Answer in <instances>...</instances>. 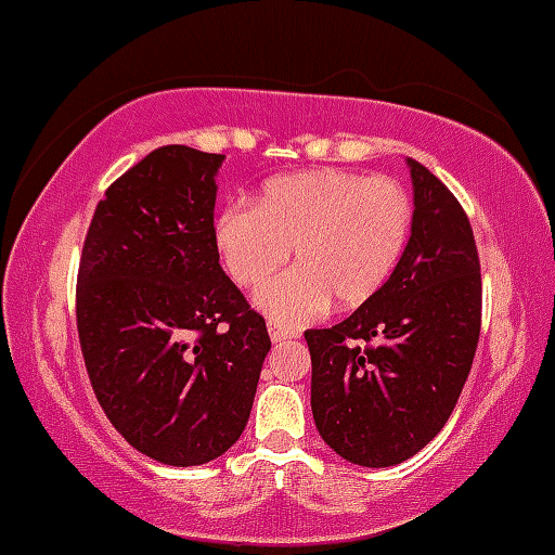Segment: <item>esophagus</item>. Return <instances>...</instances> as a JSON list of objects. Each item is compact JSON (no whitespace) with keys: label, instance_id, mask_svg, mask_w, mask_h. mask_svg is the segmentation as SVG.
I'll list each match as a JSON object with an SVG mask.
<instances>
[{"label":"esophagus","instance_id":"esophagus-1","mask_svg":"<svg viewBox=\"0 0 555 555\" xmlns=\"http://www.w3.org/2000/svg\"><path fill=\"white\" fill-rule=\"evenodd\" d=\"M268 334H271V343H287V339L297 337V332H292V328L276 324V321H268Z\"/></svg>","mask_w":555,"mask_h":555}]
</instances>
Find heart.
I'll return each mask as SVG.
<instances>
[{"mask_svg": "<svg viewBox=\"0 0 555 555\" xmlns=\"http://www.w3.org/2000/svg\"><path fill=\"white\" fill-rule=\"evenodd\" d=\"M411 197L395 179L315 168L268 179L253 205L218 212L212 236L227 273L255 289L295 255V268L255 295L282 326H300L328 302L352 310L392 276L411 234Z\"/></svg>", "mask_w": 555, "mask_h": 555, "instance_id": "1", "label": "heart"}]
</instances>
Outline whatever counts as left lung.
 <instances>
[{
    "instance_id": "obj_1",
    "label": "left lung",
    "mask_w": 555,
    "mask_h": 555,
    "mask_svg": "<svg viewBox=\"0 0 555 555\" xmlns=\"http://www.w3.org/2000/svg\"><path fill=\"white\" fill-rule=\"evenodd\" d=\"M411 240L387 284L350 319L310 328V408L319 435L358 466L416 455L446 426L482 326L479 255L459 199L405 157Z\"/></svg>"
}]
</instances>
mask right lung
<instances>
[{
    "instance_id": "add662e5",
    "label": "right lung",
    "mask_w": 555,
    "mask_h": 555,
    "mask_svg": "<svg viewBox=\"0 0 555 555\" xmlns=\"http://www.w3.org/2000/svg\"><path fill=\"white\" fill-rule=\"evenodd\" d=\"M227 157L150 152L96 205L76 319L91 387L126 442L199 466L240 440L271 350L263 315L218 263L216 176Z\"/></svg>"
}]
</instances>
